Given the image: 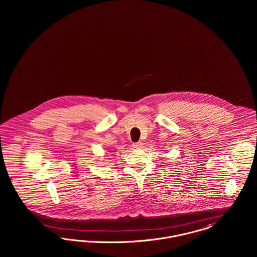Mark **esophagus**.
<instances>
[{
    "instance_id": "obj_1",
    "label": "esophagus",
    "mask_w": 257,
    "mask_h": 257,
    "mask_svg": "<svg viewBox=\"0 0 257 257\" xmlns=\"http://www.w3.org/2000/svg\"><path fill=\"white\" fill-rule=\"evenodd\" d=\"M142 146H143V143L139 142V143H136V144H134V145H133V147H134V148H141Z\"/></svg>"
}]
</instances>
